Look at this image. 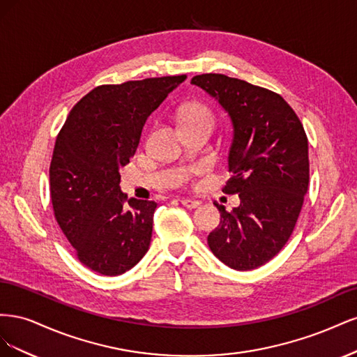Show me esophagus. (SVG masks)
<instances>
[{
    "label": "esophagus",
    "mask_w": 357,
    "mask_h": 357,
    "mask_svg": "<svg viewBox=\"0 0 357 357\" xmlns=\"http://www.w3.org/2000/svg\"><path fill=\"white\" fill-rule=\"evenodd\" d=\"M180 202H181V205H185L186 208H195V207H198V205H199V201L189 199V198H181Z\"/></svg>",
    "instance_id": "1"
}]
</instances>
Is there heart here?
I'll return each mask as SVG.
<instances>
[{
	"label": "heart",
	"instance_id": "obj_1",
	"mask_svg": "<svg viewBox=\"0 0 357 357\" xmlns=\"http://www.w3.org/2000/svg\"><path fill=\"white\" fill-rule=\"evenodd\" d=\"M201 119H208V121H213L211 113L201 104L186 105L185 109L180 112L181 125H186L189 122H195V121H201Z\"/></svg>",
	"mask_w": 357,
	"mask_h": 357
}]
</instances>
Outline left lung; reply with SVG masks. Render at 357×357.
Segmentation results:
<instances>
[{
	"instance_id": "8db88e82",
	"label": "left lung",
	"mask_w": 357,
	"mask_h": 357,
	"mask_svg": "<svg viewBox=\"0 0 357 357\" xmlns=\"http://www.w3.org/2000/svg\"><path fill=\"white\" fill-rule=\"evenodd\" d=\"M228 113L232 139L225 193L240 205L220 211L208 234L213 255L236 271L266 264L282 250L299 218L308 189V139L291 107L275 92L225 74L190 80Z\"/></svg>"
}]
</instances>
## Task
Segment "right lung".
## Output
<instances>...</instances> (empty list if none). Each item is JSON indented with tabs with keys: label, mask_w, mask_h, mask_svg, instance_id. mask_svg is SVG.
Masks as SVG:
<instances>
[{
	"label": "right lung",
	"mask_w": 357,
	"mask_h": 357,
	"mask_svg": "<svg viewBox=\"0 0 357 357\" xmlns=\"http://www.w3.org/2000/svg\"><path fill=\"white\" fill-rule=\"evenodd\" d=\"M186 75L92 89L75 104L56 137L50 198L79 261L102 275H121L147 253L155 201L128 198L121 169L137 152L147 117Z\"/></svg>",
	"instance_id": "right-lung-1"
}]
</instances>
